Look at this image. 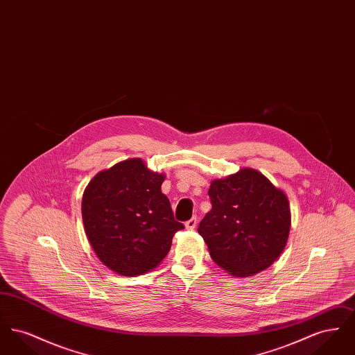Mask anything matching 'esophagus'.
Instances as JSON below:
<instances>
[{
    "label": "esophagus",
    "instance_id": "1",
    "mask_svg": "<svg viewBox=\"0 0 355 355\" xmlns=\"http://www.w3.org/2000/svg\"><path fill=\"white\" fill-rule=\"evenodd\" d=\"M197 223H198L197 217H193V218H190V220H186V229H190V230H191V229H194V227L197 226Z\"/></svg>",
    "mask_w": 355,
    "mask_h": 355
}]
</instances>
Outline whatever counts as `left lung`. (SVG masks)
Here are the masks:
<instances>
[{"mask_svg": "<svg viewBox=\"0 0 355 355\" xmlns=\"http://www.w3.org/2000/svg\"><path fill=\"white\" fill-rule=\"evenodd\" d=\"M211 210L198 233L213 261L234 277L268 269L286 246L291 217L286 194L257 170L241 169L209 189Z\"/></svg>", "mask_w": 355, "mask_h": 355, "instance_id": "obj_1", "label": "left lung"}]
</instances>
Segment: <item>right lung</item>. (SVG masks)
<instances>
[{
    "mask_svg": "<svg viewBox=\"0 0 355 355\" xmlns=\"http://www.w3.org/2000/svg\"><path fill=\"white\" fill-rule=\"evenodd\" d=\"M164 174L132 158L100 171L85 189L83 220L87 239L110 270L135 277L154 269L184 229L161 191Z\"/></svg>",
    "mask_w": 355,
    "mask_h": 355,
    "instance_id": "1",
    "label": "right lung"
}]
</instances>
